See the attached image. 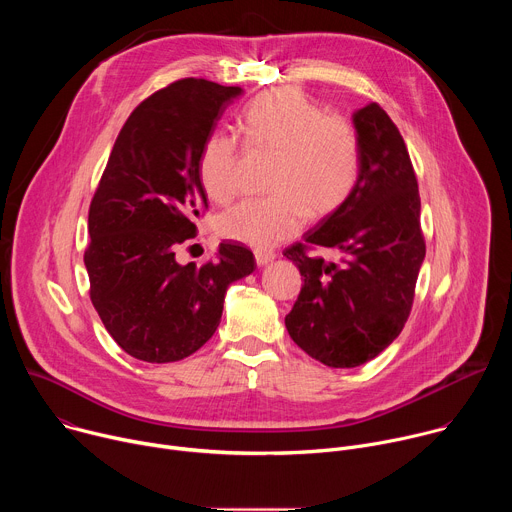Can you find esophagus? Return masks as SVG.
<instances>
[{"label": "esophagus", "mask_w": 512, "mask_h": 512, "mask_svg": "<svg viewBox=\"0 0 512 512\" xmlns=\"http://www.w3.org/2000/svg\"><path fill=\"white\" fill-rule=\"evenodd\" d=\"M275 259V253L273 251H267V249H255V261L259 267L271 263Z\"/></svg>", "instance_id": "34e87169"}]
</instances>
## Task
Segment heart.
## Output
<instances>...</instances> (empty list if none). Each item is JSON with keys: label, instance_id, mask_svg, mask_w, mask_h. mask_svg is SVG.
<instances>
[{"label": "heart", "instance_id": "heart-1", "mask_svg": "<svg viewBox=\"0 0 512 512\" xmlns=\"http://www.w3.org/2000/svg\"><path fill=\"white\" fill-rule=\"evenodd\" d=\"M243 141L253 152L273 154L269 196L251 198L218 218V233L255 249L294 237L308 214L322 218L340 208L356 186L360 143L354 125L296 89H275L253 99L239 115ZM239 143L227 133L206 137L198 174L214 202L239 192Z\"/></svg>", "mask_w": 512, "mask_h": 512}]
</instances>
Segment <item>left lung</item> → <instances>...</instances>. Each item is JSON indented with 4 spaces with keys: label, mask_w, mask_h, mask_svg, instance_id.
<instances>
[{
    "label": "left lung",
    "mask_w": 512,
    "mask_h": 512,
    "mask_svg": "<svg viewBox=\"0 0 512 512\" xmlns=\"http://www.w3.org/2000/svg\"><path fill=\"white\" fill-rule=\"evenodd\" d=\"M360 143L358 180L346 202L283 255L304 277L285 328L306 354L332 369H354L403 330L425 259L421 200L405 141L391 117L369 103L352 113ZM341 251L338 264L307 251Z\"/></svg>",
    "instance_id": "obj_1"
}]
</instances>
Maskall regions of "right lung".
<instances>
[{"label": "right lung", "instance_id": "right-lung-1", "mask_svg": "<svg viewBox=\"0 0 512 512\" xmlns=\"http://www.w3.org/2000/svg\"><path fill=\"white\" fill-rule=\"evenodd\" d=\"M243 93L182 79L139 103L119 131L89 208L91 302L133 358L176 362L216 332L227 289L255 271L253 253L221 243L204 265L176 261L206 206L202 143Z\"/></svg>", "mask_w": 512, "mask_h": 512}]
</instances>
